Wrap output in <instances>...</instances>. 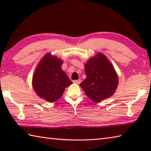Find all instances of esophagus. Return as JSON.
<instances>
[{
    "instance_id": "1",
    "label": "esophagus",
    "mask_w": 151,
    "mask_h": 151,
    "mask_svg": "<svg viewBox=\"0 0 151 151\" xmlns=\"http://www.w3.org/2000/svg\"><path fill=\"white\" fill-rule=\"evenodd\" d=\"M81 82V79H78V80H75V81H73V83H76V84H80Z\"/></svg>"
}]
</instances>
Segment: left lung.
Instances as JSON below:
<instances>
[{
  "label": "left lung",
  "instance_id": "8db88e82",
  "mask_svg": "<svg viewBox=\"0 0 151 151\" xmlns=\"http://www.w3.org/2000/svg\"><path fill=\"white\" fill-rule=\"evenodd\" d=\"M86 78L80 84L88 98L96 103L114 94L119 78L113 66L101 53L89 59L85 65Z\"/></svg>",
  "mask_w": 151,
  "mask_h": 151
}]
</instances>
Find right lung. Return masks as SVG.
<instances>
[{
    "mask_svg": "<svg viewBox=\"0 0 151 151\" xmlns=\"http://www.w3.org/2000/svg\"><path fill=\"white\" fill-rule=\"evenodd\" d=\"M63 61L50 54L46 55L40 60L32 78L36 93L50 103L59 99L68 86L73 83L61 69Z\"/></svg>",
    "mask_w": 151,
    "mask_h": 151,
    "instance_id": "obj_1",
    "label": "right lung"
}]
</instances>
